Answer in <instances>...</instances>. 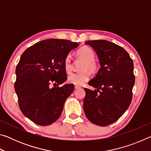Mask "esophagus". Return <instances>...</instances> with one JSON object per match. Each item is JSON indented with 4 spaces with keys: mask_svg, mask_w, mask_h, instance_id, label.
<instances>
[{
    "mask_svg": "<svg viewBox=\"0 0 151 151\" xmlns=\"http://www.w3.org/2000/svg\"><path fill=\"white\" fill-rule=\"evenodd\" d=\"M75 89H78V88H80L81 86H77V85H75Z\"/></svg>",
    "mask_w": 151,
    "mask_h": 151,
    "instance_id": "1",
    "label": "esophagus"
}]
</instances>
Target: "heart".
<instances>
[{"label": "heart", "instance_id": "b5f03b06", "mask_svg": "<svg viewBox=\"0 0 151 151\" xmlns=\"http://www.w3.org/2000/svg\"><path fill=\"white\" fill-rule=\"evenodd\" d=\"M76 55L80 59L85 61L81 67V70H84L79 73H73L68 76V82L75 85H82L88 81L90 74L88 70L95 72L97 69V64L94 59V52L91 48L83 47L76 51ZM64 66L66 73H69L73 69L72 57L68 54L64 60Z\"/></svg>", "mask_w": 151, "mask_h": 151}]
</instances>
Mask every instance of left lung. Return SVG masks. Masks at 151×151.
<instances>
[{
	"label": "left lung",
	"mask_w": 151,
	"mask_h": 151,
	"mask_svg": "<svg viewBox=\"0 0 151 151\" xmlns=\"http://www.w3.org/2000/svg\"><path fill=\"white\" fill-rule=\"evenodd\" d=\"M98 55L101 68L85 88L83 101L85 115L91 122L101 127L116 122L131 104L135 81L134 65L126 50L105 40L85 42Z\"/></svg>",
	"instance_id": "8db88e82"
}]
</instances>
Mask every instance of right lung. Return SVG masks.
<instances>
[{"label": "right lung", "instance_id": "add662e5", "mask_svg": "<svg viewBox=\"0 0 151 151\" xmlns=\"http://www.w3.org/2000/svg\"><path fill=\"white\" fill-rule=\"evenodd\" d=\"M78 42L68 40H44L22 53L16 68L14 90L20 111L35 124L47 126L62 113L66 99L73 93V84H66L64 60ZM54 83L50 88V84Z\"/></svg>", "mask_w": 151, "mask_h": 151}]
</instances>
